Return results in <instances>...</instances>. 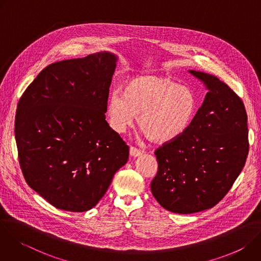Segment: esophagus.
<instances>
[{"instance_id":"obj_1","label":"esophagus","mask_w":261,"mask_h":261,"mask_svg":"<svg viewBox=\"0 0 261 261\" xmlns=\"http://www.w3.org/2000/svg\"><path fill=\"white\" fill-rule=\"evenodd\" d=\"M142 154V152L139 150V148L135 146H130V155L133 157H138Z\"/></svg>"}]
</instances>
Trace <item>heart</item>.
I'll return each mask as SVG.
<instances>
[{"label":"heart","instance_id":"1","mask_svg":"<svg viewBox=\"0 0 261 261\" xmlns=\"http://www.w3.org/2000/svg\"><path fill=\"white\" fill-rule=\"evenodd\" d=\"M198 110L195 93L167 77L144 75L130 80L123 95L110 94L107 102L109 124L124 133L138 116V126L157 143H167L181 136Z\"/></svg>","mask_w":261,"mask_h":261}]
</instances>
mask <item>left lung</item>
Wrapping results in <instances>:
<instances>
[{
  "label": "left lung",
  "instance_id": "8db88e82",
  "mask_svg": "<svg viewBox=\"0 0 261 261\" xmlns=\"http://www.w3.org/2000/svg\"><path fill=\"white\" fill-rule=\"evenodd\" d=\"M190 73L208 92L187 131L155 151L158 172L151 182L156 200L176 214L215 206L232 187L249 152L242 99L218 77Z\"/></svg>",
  "mask_w": 261,
  "mask_h": 261
}]
</instances>
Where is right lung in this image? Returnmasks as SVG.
<instances>
[{
	"label": "right lung",
	"mask_w": 261,
	"mask_h": 261,
	"mask_svg": "<svg viewBox=\"0 0 261 261\" xmlns=\"http://www.w3.org/2000/svg\"><path fill=\"white\" fill-rule=\"evenodd\" d=\"M117 61L101 51L50 64L18 102L14 129L22 174L57 208L91 210L128 161L129 146L105 121Z\"/></svg>",
	"instance_id": "right-lung-1"
}]
</instances>
